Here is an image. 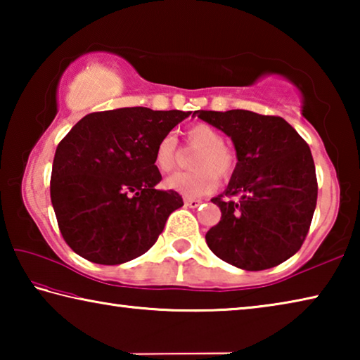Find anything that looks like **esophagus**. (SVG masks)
Listing matches in <instances>:
<instances>
[{
  "label": "esophagus",
  "mask_w": 360,
  "mask_h": 360,
  "mask_svg": "<svg viewBox=\"0 0 360 360\" xmlns=\"http://www.w3.org/2000/svg\"><path fill=\"white\" fill-rule=\"evenodd\" d=\"M184 203L188 208H197V206L202 205V200H197V198H184Z\"/></svg>",
  "instance_id": "34e87169"
}]
</instances>
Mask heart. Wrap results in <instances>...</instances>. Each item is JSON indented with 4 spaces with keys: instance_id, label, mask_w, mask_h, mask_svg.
I'll use <instances>...</instances> for the list:
<instances>
[{
    "instance_id": "heart-1",
    "label": "heart",
    "mask_w": 360,
    "mask_h": 360,
    "mask_svg": "<svg viewBox=\"0 0 360 360\" xmlns=\"http://www.w3.org/2000/svg\"><path fill=\"white\" fill-rule=\"evenodd\" d=\"M186 144L197 149L193 155V172H179L165 179V186L172 191L186 195L188 198L202 197L214 191L219 184V176L227 178L233 172L236 157L233 150L224 144V135L208 124H193L184 133ZM176 139L173 135H165L158 139L152 163L160 173L172 172L176 165Z\"/></svg>"
}]
</instances>
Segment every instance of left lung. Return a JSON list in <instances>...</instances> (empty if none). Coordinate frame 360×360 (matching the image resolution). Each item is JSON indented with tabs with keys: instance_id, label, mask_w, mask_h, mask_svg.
Listing matches in <instances>:
<instances>
[{
	"instance_id": "obj_1",
	"label": "left lung",
	"mask_w": 360,
	"mask_h": 360,
	"mask_svg": "<svg viewBox=\"0 0 360 360\" xmlns=\"http://www.w3.org/2000/svg\"><path fill=\"white\" fill-rule=\"evenodd\" d=\"M197 114L231 138L238 158L227 188L211 200L222 216L206 233L210 249L248 271L283 264L302 248L318 200L308 144L276 115L245 109Z\"/></svg>"
}]
</instances>
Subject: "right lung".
Masks as SVG:
<instances>
[{
  "label": "right lung",
  "instance_id": "1",
  "mask_svg": "<svg viewBox=\"0 0 360 360\" xmlns=\"http://www.w3.org/2000/svg\"><path fill=\"white\" fill-rule=\"evenodd\" d=\"M191 111L119 108L92 112L56 150L51 200L63 240L94 264L119 265L154 246L168 216L181 208L174 191H158L152 163L158 139Z\"/></svg>",
  "mask_w": 360,
  "mask_h": 360
}]
</instances>
